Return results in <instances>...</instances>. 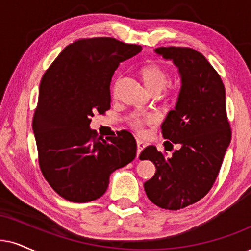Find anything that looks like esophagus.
<instances>
[{
    "mask_svg": "<svg viewBox=\"0 0 251 251\" xmlns=\"http://www.w3.org/2000/svg\"><path fill=\"white\" fill-rule=\"evenodd\" d=\"M136 146H138V149H136V156L139 157V155H140L141 151L145 148L146 142L142 141L141 139H136Z\"/></svg>",
    "mask_w": 251,
    "mask_h": 251,
    "instance_id": "1",
    "label": "esophagus"
}]
</instances>
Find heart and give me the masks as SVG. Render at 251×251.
Instances as JSON below:
<instances>
[{"label": "heart", "instance_id": "obj_1", "mask_svg": "<svg viewBox=\"0 0 251 251\" xmlns=\"http://www.w3.org/2000/svg\"><path fill=\"white\" fill-rule=\"evenodd\" d=\"M138 73L141 81L144 82L145 87L147 88L151 94L160 93V91L166 87L168 81H169V74H168L167 69L157 62L146 63V65L139 68ZM151 119H153V117L149 116L145 119H134L131 124L134 128L142 129L144 124L151 122Z\"/></svg>", "mask_w": 251, "mask_h": 251}]
</instances>
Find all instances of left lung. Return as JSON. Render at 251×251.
I'll return each instance as SVG.
<instances>
[{"label": "left lung", "instance_id": "obj_1", "mask_svg": "<svg viewBox=\"0 0 251 251\" xmlns=\"http://www.w3.org/2000/svg\"><path fill=\"white\" fill-rule=\"evenodd\" d=\"M157 54L173 60L182 78L175 109L161 125L166 151L148 146L140 160L151 161L155 175L144 184L149 201L166 210H180L201 201L217 179L231 131L226 93L220 75L198 50L189 47H158ZM168 145V148L165 145Z\"/></svg>", "mask_w": 251, "mask_h": 251}]
</instances>
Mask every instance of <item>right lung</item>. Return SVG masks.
I'll return each mask as SVG.
<instances>
[{"label":"right lung","instance_id":"right-lung-1","mask_svg":"<svg viewBox=\"0 0 251 251\" xmlns=\"http://www.w3.org/2000/svg\"><path fill=\"white\" fill-rule=\"evenodd\" d=\"M141 50L115 38L75 40L41 78L32 123L38 160L50 188L66 201H96L111 174L136 156L128 131L103 139L90 123L95 113L110 109V83L119 63Z\"/></svg>","mask_w":251,"mask_h":251}]
</instances>
